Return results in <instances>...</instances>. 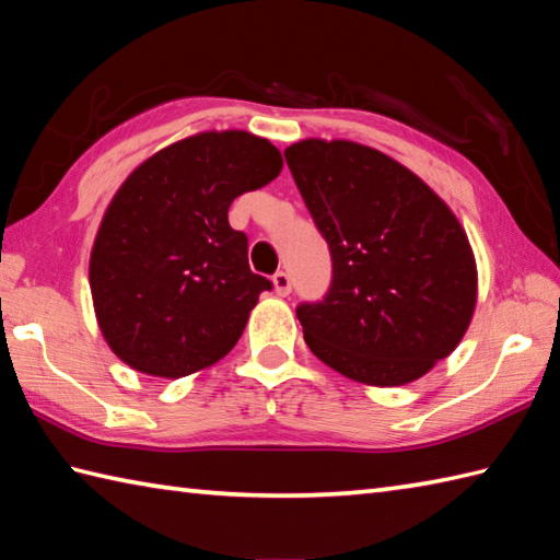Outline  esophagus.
<instances>
[{
	"label": "esophagus",
	"mask_w": 560,
	"mask_h": 560,
	"mask_svg": "<svg viewBox=\"0 0 560 560\" xmlns=\"http://www.w3.org/2000/svg\"><path fill=\"white\" fill-rule=\"evenodd\" d=\"M272 290H276L278 296H288L292 292V280H290L288 272L280 270V272H276V276H272Z\"/></svg>",
	"instance_id": "34e87169"
}]
</instances>
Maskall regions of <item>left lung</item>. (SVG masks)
Instances as JSON below:
<instances>
[{"instance_id":"obj_1","label":"left lung","mask_w":560,"mask_h":560,"mask_svg":"<svg viewBox=\"0 0 560 560\" xmlns=\"http://www.w3.org/2000/svg\"><path fill=\"white\" fill-rule=\"evenodd\" d=\"M284 160L332 258L326 300L296 308L308 350L378 388L429 374L477 306L475 252L448 203L371 145L304 139Z\"/></svg>"}]
</instances>
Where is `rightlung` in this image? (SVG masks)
<instances>
[{
  "mask_svg": "<svg viewBox=\"0 0 560 560\" xmlns=\"http://www.w3.org/2000/svg\"><path fill=\"white\" fill-rule=\"evenodd\" d=\"M282 158L248 131H201L136 167L91 248L97 326L124 364L158 378L213 366L242 338L258 294L246 234L228 210L276 179Z\"/></svg>",
  "mask_w": 560,
  "mask_h": 560,
  "instance_id": "1",
  "label": "right lung"
}]
</instances>
